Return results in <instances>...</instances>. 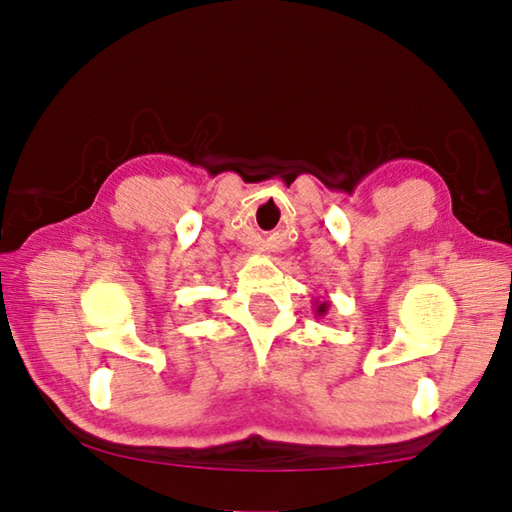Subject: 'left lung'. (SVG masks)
Returning <instances> with one entry per match:
<instances>
[{
  "mask_svg": "<svg viewBox=\"0 0 512 512\" xmlns=\"http://www.w3.org/2000/svg\"><path fill=\"white\" fill-rule=\"evenodd\" d=\"M328 307H331L328 300H314V314H317V317H326Z\"/></svg>",
  "mask_w": 512,
  "mask_h": 512,
  "instance_id": "obj_1",
  "label": "left lung"
}]
</instances>
